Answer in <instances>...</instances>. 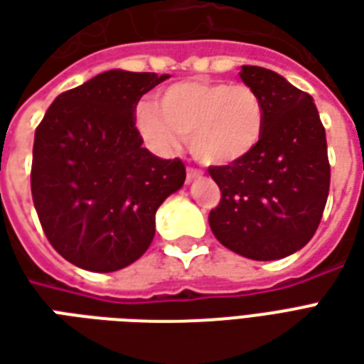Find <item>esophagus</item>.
I'll use <instances>...</instances> for the list:
<instances>
[{"mask_svg": "<svg viewBox=\"0 0 364 364\" xmlns=\"http://www.w3.org/2000/svg\"><path fill=\"white\" fill-rule=\"evenodd\" d=\"M200 169L197 167H187V181H193V179H198L200 177Z\"/></svg>", "mask_w": 364, "mask_h": 364, "instance_id": "esophagus-1", "label": "esophagus"}]
</instances>
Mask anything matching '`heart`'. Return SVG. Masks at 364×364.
Returning <instances> with one entry per match:
<instances>
[{"label":"heart","instance_id":"b5f03b06","mask_svg":"<svg viewBox=\"0 0 364 364\" xmlns=\"http://www.w3.org/2000/svg\"><path fill=\"white\" fill-rule=\"evenodd\" d=\"M136 124L154 150L167 154L187 138L189 150L206 166H232L261 144L265 105L250 85L187 80L159 93L156 107L136 109Z\"/></svg>","mask_w":364,"mask_h":364}]
</instances>
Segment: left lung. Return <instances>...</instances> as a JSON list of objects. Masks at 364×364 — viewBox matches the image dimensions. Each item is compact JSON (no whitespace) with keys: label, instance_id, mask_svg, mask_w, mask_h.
Listing matches in <instances>:
<instances>
[{"label":"left lung","instance_id":"obj_1","mask_svg":"<svg viewBox=\"0 0 364 364\" xmlns=\"http://www.w3.org/2000/svg\"><path fill=\"white\" fill-rule=\"evenodd\" d=\"M240 77L265 105V130L245 159L208 167L222 193L208 224L222 245L247 259H282L320 226L329 193L326 128L312 97L282 75L244 66Z\"/></svg>","mask_w":364,"mask_h":364}]
</instances>
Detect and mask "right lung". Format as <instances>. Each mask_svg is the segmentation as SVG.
I'll return each mask as SVG.
<instances>
[{"label":"right lung","instance_id":"1","mask_svg":"<svg viewBox=\"0 0 364 364\" xmlns=\"http://www.w3.org/2000/svg\"><path fill=\"white\" fill-rule=\"evenodd\" d=\"M169 75L111 70L60 93L36 127L31 193L50 245L111 273L140 259L156 210L185 183L181 159L142 148L136 105Z\"/></svg>","mask_w":364,"mask_h":364}]
</instances>
